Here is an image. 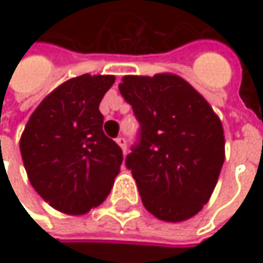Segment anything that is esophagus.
Wrapping results in <instances>:
<instances>
[{
    "mask_svg": "<svg viewBox=\"0 0 263 263\" xmlns=\"http://www.w3.org/2000/svg\"><path fill=\"white\" fill-rule=\"evenodd\" d=\"M116 141H117V144L122 147L123 154H126V138H125V137H119V138H116Z\"/></svg>",
    "mask_w": 263,
    "mask_h": 263,
    "instance_id": "obj_1",
    "label": "esophagus"
}]
</instances>
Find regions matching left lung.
I'll return each instance as SVG.
<instances>
[{
	"label": "left lung",
	"mask_w": 263,
	"mask_h": 263,
	"mask_svg": "<svg viewBox=\"0 0 263 263\" xmlns=\"http://www.w3.org/2000/svg\"><path fill=\"white\" fill-rule=\"evenodd\" d=\"M120 94L140 125L125 164L143 205L180 222L209 201L224 164V129L205 99L174 74L125 76Z\"/></svg>",
	"instance_id": "8db88e82"
}]
</instances>
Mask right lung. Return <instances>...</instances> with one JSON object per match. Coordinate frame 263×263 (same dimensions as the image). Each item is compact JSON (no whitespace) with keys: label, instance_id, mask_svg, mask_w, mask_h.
I'll return each mask as SVG.
<instances>
[{"label":"right lung","instance_id":"right-lung-1","mask_svg":"<svg viewBox=\"0 0 263 263\" xmlns=\"http://www.w3.org/2000/svg\"><path fill=\"white\" fill-rule=\"evenodd\" d=\"M114 76L67 80L48 94L27 122L21 155L34 190L56 210L83 215L102 204L123 152L105 135L99 105Z\"/></svg>","mask_w":263,"mask_h":263}]
</instances>
